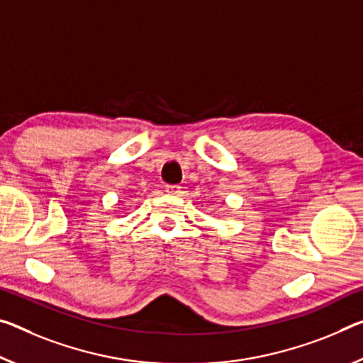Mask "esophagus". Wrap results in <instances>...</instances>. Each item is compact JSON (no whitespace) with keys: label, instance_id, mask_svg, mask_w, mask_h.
Instances as JSON below:
<instances>
[{"label":"esophagus","instance_id":"34e87169","mask_svg":"<svg viewBox=\"0 0 363 363\" xmlns=\"http://www.w3.org/2000/svg\"><path fill=\"white\" fill-rule=\"evenodd\" d=\"M164 192L169 194V195H176V197H179L182 194V187L181 186H174V184H168V186L164 187Z\"/></svg>","mask_w":363,"mask_h":363}]
</instances>
